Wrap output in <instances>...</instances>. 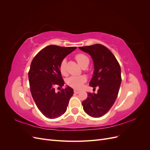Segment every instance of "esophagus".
<instances>
[{
  "instance_id": "1",
  "label": "esophagus",
  "mask_w": 150,
  "mask_h": 150,
  "mask_svg": "<svg viewBox=\"0 0 150 150\" xmlns=\"http://www.w3.org/2000/svg\"><path fill=\"white\" fill-rule=\"evenodd\" d=\"M74 93H76V94H79L80 93L79 91H78V90H74Z\"/></svg>"
}]
</instances>
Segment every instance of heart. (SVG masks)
<instances>
[{"instance_id":"obj_1","label":"heart","mask_w":150,"mask_h":150,"mask_svg":"<svg viewBox=\"0 0 150 150\" xmlns=\"http://www.w3.org/2000/svg\"><path fill=\"white\" fill-rule=\"evenodd\" d=\"M76 59L78 64L82 67H87L89 63V59L87 56L84 54H78L76 56ZM59 69L62 74H66V59H63L59 66ZM86 78L84 76H71L67 79V84L71 87L74 89H80L82 88L83 84L86 82Z\"/></svg>"}]
</instances>
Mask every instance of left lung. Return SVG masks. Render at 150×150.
I'll return each instance as SVG.
<instances>
[{"instance_id": "obj_1", "label": "left lung", "mask_w": 150, "mask_h": 150, "mask_svg": "<svg viewBox=\"0 0 150 150\" xmlns=\"http://www.w3.org/2000/svg\"><path fill=\"white\" fill-rule=\"evenodd\" d=\"M91 56L94 72L89 86L98 93H88V98L83 101L85 112L93 117H100L110 110L119 93L121 83V67L113 54L101 44L79 47Z\"/></svg>"}]
</instances>
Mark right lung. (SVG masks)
Returning <instances> with one entry per match:
<instances>
[{
	"label": "right lung",
	"instance_id": "add662e5",
	"mask_svg": "<svg viewBox=\"0 0 150 150\" xmlns=\"http://www.w3.org/2000/svg\"><path fill=\"white\" fill-rule=\"evenodd\" d=\"M76 48L51 45L38 52L31 62L29 81L32 96L40 111L47 118H57L64 114L74 94L69 86L60 89L57 93L55 87L64 86L59 66Z\"/></svg>",
	"mask_w": 150,
	"mask_h": 150
}]
</instances>
